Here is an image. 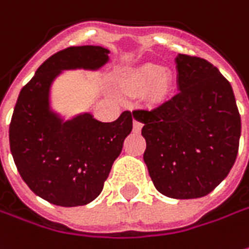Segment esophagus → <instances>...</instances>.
Masks as SVG:
<instances>
[{
	"mask_svg": "<svg viewBox=\"0 0 249 249\" xmlns=\"http://www.w3.org/2000/svg\"><path fill=\"white\" fill-rule=\"evenodd\" d=\"M142 123L141 120H138V118H133V129L136 131V132H139L142 129Z\"/></svg>",
	"mask_w": 249,
	"mask_h": 249,
	"instance_id": "obj_1",
	"label": "esophagus"
}]
</instances>
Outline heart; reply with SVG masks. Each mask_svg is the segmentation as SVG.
Wrapping results in <instances>:
<instances>
[{"label":"heart","instance_id":"heart-1","mask_svg":"<svg viewBox=\"0 0 249 249\" xmlns=\"http://www.w3.org/2000/svg\"><path fill=\"white\" fill-rule=\"evenodd\" d=\"M135 84L139 89H147L153 85L156 92H164L169 85V74L157 66H146L136 75Z\"/></svg>","mask_w":249,"mask_h":249}]
</instances>
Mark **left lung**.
Wrapping results in <instances>:
<instances>
[{"mask_svg":"<svg viewBox=\"0 0 249 249\" xmlns=\"http://www.w3.org/2000/svg\"><path fill=\"white\" fill-rule=\"evenodd\" d=\"M178 88L159 106L133 110L143 124V160L160 193L178 200L210 194L238 153L241 118L230 82L208 60L176 56Z\"/></svg>","mask_w":249,"mask_h":249,"instance_id":"left-lung-1","label":"left lung"}]
</instances>
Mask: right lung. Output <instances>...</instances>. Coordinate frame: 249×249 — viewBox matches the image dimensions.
Returning a JSON list of instances; mask_svg holds the SVG:
<instances>
[{"mask_svg": "<svg viewBox=\"0 0 249 249\" xmlns=\"http://www.w3.org/2000/svg\"><path fill=\"white\" fill-rule=\"evenodd\" d=\"M107 60L106 48H66L48 57L19 93L9 125L11 153L26 184L51 204L93 201L132 131L128 110L113 123H100L89 113L63 121L49 107L51 84L62 70H98Z\"/></svg>", "mask_w": 249, "mask_h": 249, "instance_id": "add662e5", "label": "right lung"}]
</instances>
